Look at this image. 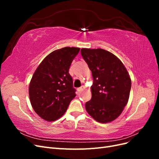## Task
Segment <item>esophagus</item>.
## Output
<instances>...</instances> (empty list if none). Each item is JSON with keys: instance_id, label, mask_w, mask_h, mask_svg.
Masks as SVG:
<instances>
[{"instance_id": "1", "label": "esophagus", "mask_w": 159, "mask_h": 159, "mask_svg": "<svg viewBox=\"0 0 159 159\" xmlns=\"http://www.w3.org/2000/svg\"><path fill=\"white\" fill-rule=\"evenodd\" d=\"M84 89H85L84 86V85H81V87H80V88H78V92H81V91H83Z\"/></svg>"}]
</instances>
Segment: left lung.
<instances>
[{"label": "left lung", "instance_id": "left-lung-1", "mask_svg": "<svg viewBox=\"0 0 159 159\" xmlns=\"http://www.w3.org/2000/svg\"><path fill=\"white\" fill-rule=\"evenodd\" d=\"M81 54L93 78L91 99L85 103L88 113L98 122L113 121L127 105L131 81L121 61L103 49L82 48Z\"/></svg>", "mask_w": 159, "mask_h": 159}]
</instances>
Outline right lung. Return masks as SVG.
I'll return each instance as SVG.
<instances>
[{"label": "right lung", "mask_w": 159, "mask_h": 159, "mask_svg": "<svg viewBox=\"0 0 159 159\" xmlns=\"http://www.w3.org/2000/svg\"><path fill=\"white\" fill-rule=\"evenodd\" d=\"M80 50L79 48L65 47L51 52L32 76L29 85L30 103L34 111L46 121L60 118L75 97L69 70Z\"/></svg>", "instance_id": "add662e5"}]
</instances>
